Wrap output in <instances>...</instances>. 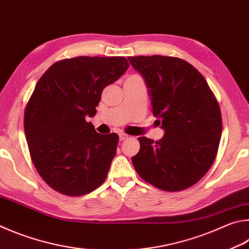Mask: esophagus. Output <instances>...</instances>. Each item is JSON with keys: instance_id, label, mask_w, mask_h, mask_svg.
Segmentation results:
<instances>
[{"instance_id": "obj_1", "label": "esophagus", "mask_w": 249, "mask_h": 249, "mask_svg": "<svg viewBox=\"0 0 249 249\" xmlns=\"http://www.w3.org/2000/svg\"><path fill=\"white\" fill-rule=\"evenodd\" d=\"M128 138V135L125 133H120V140H125Z\"/></svg>"}]
</instances>
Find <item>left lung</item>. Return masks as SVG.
I'll use <instances>...</instances> for the list:
<instances>
[{"label":"left lung","instance_id":"1","mask_svg":"<svg viewBox=\"0 0 249 249\" xmlns=\"http://www.w3.org/2000/svg\"><path fill=\"white\" fill-rule=\"evenodd\" d=\"M142 75L151 100L152 114L164 130L153 142L139 137L132 158L140 178L168 192L183 191L205 175L218 151L222 119L206 79L188 62L178 57L129 56Z\"/></svg>","mask_w":249,"mask_h":249}]
</instances>
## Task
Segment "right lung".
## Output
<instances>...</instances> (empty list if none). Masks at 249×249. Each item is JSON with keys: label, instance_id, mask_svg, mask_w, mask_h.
Listing matches in <instances>:
<instances>
[{"label": "right lung", "instance_id": "obj_1", "mask_svg": "<svg viewBox=\"0 0 249 249\" xmlns=\"http://www.w3.org/2000/svg\"><path fill=\"white\" fill-rule=\"evenodd\" d=\"M128 66L123 56H78L54 63L36 85L25 135L36 169L56 192L81 196L106 180L119 136L97 133L85 119Z\"/></svg>", "mask_w": 249, "mask_h": 249}]
</instances>
